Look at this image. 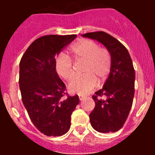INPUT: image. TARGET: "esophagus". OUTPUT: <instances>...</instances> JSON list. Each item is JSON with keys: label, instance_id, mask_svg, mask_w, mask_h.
I'll return each mask as SVG.
<instances>
[{"label": "esophagus", "instance_id": "34e87169", "mask_svg": "<svg viewBox=\"0 0 155 155\" xmlns=\"http://www.w3.org/2000/svg\"><path fill=\"white\" fill-rule=\"evenodd\" d=\"M84 98H86L85 96H83V95H79V99H80V101H83V100H84Z\"/></svg>", "mask_w": 155, "mask_h": 155}]
</instances>
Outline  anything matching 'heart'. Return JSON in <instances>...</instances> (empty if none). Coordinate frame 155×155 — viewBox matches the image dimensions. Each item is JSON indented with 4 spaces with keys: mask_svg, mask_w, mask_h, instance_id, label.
<instances>
[{
    "mask_svg": "<svg viewBox=\"0 0 155 155\" xmlns=\"http://www.w3.org/2000/svg\"><path fill=\"white\" fill-rule=\"evenodd\" d=\"M71 52L75 64H84L82 74L74 79L68 85L70 92L87 94L97 84L107 78L112 67L110 53L105 48L99 47L91 39H81L71 46ZM55 70L60 77L70 81L74 76V69L71 59L64 54L57 56L55 61Z\"/></svg>",
    "mask_w": 155,
    "mask_h": 155,
    "instance_id": "obj_1",
    "label": "heart"
}]
</instances>
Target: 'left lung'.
Here are the masks:
<instances>
[{
    "instance_id": "obj_1",
    "label": "left lung",
    "mask_w": 155,
    "mask_h": 155,
    "mask_svg": "<svg viewBox=\"0 0 155 155\" xmlns=\"http://www.w3.org/2000/svg\"><path fill=\"white\" fill-rule=\"evenodd\" d=\"M82 36L102 43L112 59L107 81L92 96L95 106L89 115L91 127L100 133L116 132L124 125L133 105L135 71L132 60L127 48L105 31L87 32Z\"/></svg>"
}]
</instances>
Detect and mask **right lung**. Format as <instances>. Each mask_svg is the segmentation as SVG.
<instances>
[{"label": "right lung", "mask_w": 155, "mask_h": 155, "mask_svg": "<svg viewBox=\"0 0 155 155\" xmlns=\"http://www.w3.org/2000/svg\"><path fill=\"white\" fill-rule=\"evenodd\" d=\"M77 35H48L35 39L19 64V87L30 120L42 134L62 136L71 127V114L79 103L70 96L55 70L56 55Z\"/></svg>", "instance_id": "1"}]
</instances>
